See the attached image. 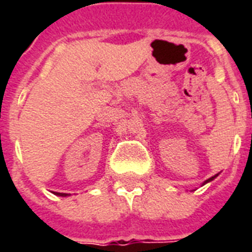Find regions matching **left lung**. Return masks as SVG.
<instances>
[{
    "mask_svg": "<svg viewBox=\"0 0 252 252\" xmlns=\"http://www.w3.org/2000/svg\"><path fill=\"white\" fill-rule=\"evenodd\" d=\"M217 176H219V174H216L215 176H212V178H209V179H207V180H205V182H204V183H203V186H204V184L209 183V182H212V180H213V179H216V178H217Z\"/></svg>",
    "mask_w": 252,
    "mask_h": 252,
    "instance_id": "left-lung-1",
    "label": "left lung"
}]
</instances>
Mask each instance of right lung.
Wrapping results in <instances>:
<instances>
[{
    "label": "right lung",
    "instance_id": "obj_1",
    "mask_svg": "<svg viewBox=\"0 0 252 252\" xmlns=\"http://www.w3.org/2000/svg\"><path fill=\"white\" fill-rule=\"evenodd\" d=\"M53 193H55V195H57V196H63V197L70 196V195H69V193H60V192H53Z\"/></svg>",
    "mask_w": 252,
    "mask_h": 252
}]
</instances>
